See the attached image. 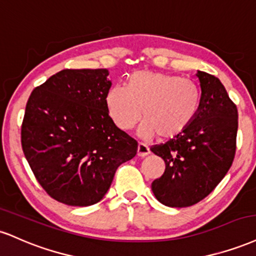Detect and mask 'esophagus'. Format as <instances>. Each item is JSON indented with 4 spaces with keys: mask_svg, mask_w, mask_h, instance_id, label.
Returning <instances> with one entry per match:
<instances>
[{
    "mask_svg": "<svg viewBox=\"0 0 256 256\" xmlns=\"http://www.w3.org/2000/svg\"><path fill=\"white\" fill-rule=\"evenodd\" d=\"M150 154V148L148 146L145 145V144H139L138 145V156L139 157H146V156Z\"/></svg>",
    "mask_w": 256,
    "mask_h": 256,
    "instance_id": "esophagus-1",
    "label": "esophagus"
}]
</instances>
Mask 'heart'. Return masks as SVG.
Returning <instances> with one entry per match:
<instances>
[{"label": "heart", "mask_w": 256, "mask_h": 256, "mask_svg": "<svg viewBox=\"0 0 256 256\" xmlns=\"http://www.w3.org/2000/svg\"><path fill=\"white\" fill-rule=\"evenodd\" d=\"M106 106L112 121L123 130L134 128L144 117L141 138L152 139L157 135L159 140H170L195 120L200 92L193 81L176 75L138 70L129 76L127 86L111 87Z\"/></svg>", "instance_id": "b5f03b06"}]
</instances>
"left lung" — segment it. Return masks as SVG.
Returning <instances> with one entry per match:
<instances>
[{
	"mask_svg": "<svg viewBox=\"0 0 256 256\" xmlns=\"http://www.w3.org/2000/svg\"><path fill=\"white\" fill-rule=\"evenodd\" d=\"M200 109L192 124L151 151L165 162L160 178L152 182L159 202L188 207L208 195L229 171L236 152L238 114L218 78L198 70Z\"/></svg>",
	"mask_w": 256,
	"mask_h": 256,
	"instance_id": "obj_1",
	"label": "left lung"
}]
</instances>
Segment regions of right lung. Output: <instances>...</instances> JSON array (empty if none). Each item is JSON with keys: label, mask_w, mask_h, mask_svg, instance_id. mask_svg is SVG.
<instances>
[{"label": "right lung", "mask_w": 256, "mask_h": 256, "mask_svg": "<svg viewBox=\"0 0 256 256\" xmlns=\"http://www.w3.org/2000/svg\"><path fill=\"white\" fill-rule=\"evenodd\" d=\"M108 69H63L36 87L21 127L24 154L39 184L69 206H91L109 190L138 142L109 116Z\"/></svg>", "instance_id": "1"}]
</instances>
